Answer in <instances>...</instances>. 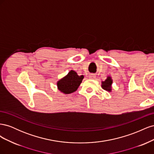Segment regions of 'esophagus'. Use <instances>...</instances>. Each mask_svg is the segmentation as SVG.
I'll return each instance as SVG.
<instances>
[{"mask_svg":"<svg viewBox=\"0 0 154 154\" xmlns=\"http://www.w3.org/2000/svg\"><path fill=\"white\" fill-rule=\"evenodd\" d=\"M89 78H91V79H94V78H96V76L94 75V74H91V75L89 76Z\"/></svg>","mask_w":154,"mask_h":154,"instance_id":"esophagus-1","label":"esophagus"}]
</instances>
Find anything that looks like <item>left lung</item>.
<instances>
[{"instance_id":"1","label":"left lung","mask_w":154,"mask_h":154,"mask_svg":"<svg viewBox=\"0 0 154 154\" xmlns=\"http://www.w3.org/2000/svg\"><path fill=\"white\" fill-rule=\"evenodd\" d=\"M112 83V80H111V78L110 77H108L105 82H102V88L106 91H110Z\"/></svg>"}]
</instances>
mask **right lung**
<instances>
[{"label":"right lung","mask_w":154,"mask_h":154,"mask_svg":"<svg viewBox=\"0 0 154 154\" xmlns=\"http://www.w3.org/2000/svg\"><path fill=\"white\" fill-rule=\"evenodd\" d=\"M83 79V75L80 76L75 71H71L66 77L58 82V89L65 94H71L78 89Z\"/></svg>","instance_id":"1"}]
</instances>
